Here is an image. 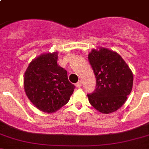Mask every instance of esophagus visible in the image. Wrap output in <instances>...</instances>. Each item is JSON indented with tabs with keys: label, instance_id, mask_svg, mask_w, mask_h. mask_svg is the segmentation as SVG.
<instances>
[{
	"label": "esophagus",
	"instance_id": "obj_1",
	"mask_svg": "<svg viewBox=\"0 0 149 149\" xmlns=\"http://www.w3.org/2000/svg\"><path fill=\"white\" fill-rule=\"evenodd\" d=\"M76 86H77V87H78V88H79V87H81L82 86V82L79 80V81H78L77 83V84H76Z\"/></svg>",
	"mask_w": 149,
	"mask_h": 149
}]
</instances>
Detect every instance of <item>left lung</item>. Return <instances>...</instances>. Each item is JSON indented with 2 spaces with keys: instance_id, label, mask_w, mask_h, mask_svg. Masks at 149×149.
I'll list each match as a JSON object with an SVG mask.
<instances>
[{
  "instance_id": "obj_1",
  "label": "left lung",
  "mask_w": 149,
  "mask_h": 149,
  "mask_svg": "<svg viewBox=\"0 0 149 149\" xmlns=\"http://www.w3.org/2000/svg\"><path fill=\"white\" fill-rule=\"evenodd\" d=\"M88 59L96 77V87L87 94L92 106L103 113H111L125 104L133 86V74L116 52L106 48L93 49Z\"/></svg>"
}]
</instances>
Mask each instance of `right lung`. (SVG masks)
I'll list each match as a JSON object with an SVG mask.
<instances>
[{
	"label": "right lung",
	"instance_id": "right-lung-1",
	"mask_svg": "<svg viewBox=\"0 0 149 149\" xmlns=\"http://www.w3.org/2000/svg\"><path fill=\"white\" fill-rule=\"evenodd\" d=\"M57 60L58 52L42 54L31 61L24 72L27 97L45 113H54L67 104L75 89L68 79L67 71Z\"/></svg>",
	"mask_w": 149,
	"mask_h": 149
}]
</instances>
